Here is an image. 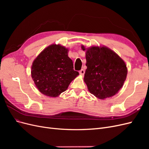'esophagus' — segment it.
Wrapping results in <instances>:
<instances>
[{"instance_id":"34e87169","label":"esophagus","mask_w":149,"mask_h":149,"mask_svg":"<svg viewBox=\"0 0 149 149\" xmlns=\"http://www.w3.org/2000/svg\"><path fill=\"white\" fill-rule=\"evenodd\" d=\"M79 74H80L81 75H82V76H83V75L84 74V73H85V71H84V70L83 69H81V70L79 71Z\"/></svg>"}]
</instances>
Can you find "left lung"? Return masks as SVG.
<instances>
[{"instance_id":"1","label":"left lung","mask_w":149,"mask_h":149,"mask_svg":"<svg viewBox=\"0 0 149 149\" xmlns=\"http://www.w3.org/2000/svg\"><path fill=\"white\" fill-rule=\"evenodd\" d=\"M83 50H86L84 46ZM87 69L84 81L89 91L104 100L114 96L123 87L127 74L125 62L107 47H93L86 52Z\"/></svg>"}]
</instances>
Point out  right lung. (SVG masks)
Wrapping results in <instances>:
<instances>
[{"instance_id": "obj_1", "label": "right lung", "mask_w": 149, "mask_h": 149, "mask_svg": "<svg viewBox=\"0 0 149 149\" xmlns=\"http://www.w3.org/2000/svg\"><path fill=\"white\" fill-rule=\"evenodd\" d=\"M68 49L60 45H51L33 61L31 78L38 89L45 95L56 97L65 91L79 75L68 56Z\"/></svg>"}]
</instances>
